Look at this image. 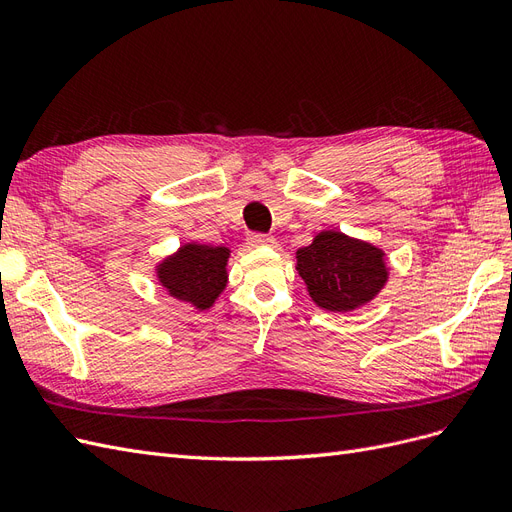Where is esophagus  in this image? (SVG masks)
Returning a JSON list of instances; mask_svg holds the SVG:
<instances>
[{
	"label": "esophagus",
	"mask_w": 512,
	"mask_h": 512,
	"mask_svg": "<svg viewBox=\"0 0 512 512\" xmlns=\"http://www.w3.org/2000/svg\"><path fill=\"white\" fill-rule=\"evenodd\" d=\"M247 243H250L252 247H271V245H275V239L273 237H269V235H250L247 237Z\"/></svg>",
	"instance_id": "obj_1"
}]
</instances>
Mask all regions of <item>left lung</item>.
I'll return each instance as SVG.
<instances>
[{
	"mask_svg": "<svg viewBox=\"0 0 512 512\" xmlns=\"http://www.w3.org/2000/svg\"><path fill=\"white\" fill-rule=\"evenodd\" d=\"M297 271L312 301L335 314L369 303L389 280L380 247L337 230H322L312 243L301 247Z\"/></svg>",
	"mask_w": 512,
	"mask_h": 512,
	"instance_id": "left-lung-1",
	"label": "left lung"
}]
</instances>
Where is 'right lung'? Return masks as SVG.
<instances>
[{
	"mask_svg": "<svg viewBox=\"0 0 512 512\" xmlns=\"http://www.w3.org/2000/svg\"><path fill=\"white\" fill-rule=\"evenodd\" d=\"M228 258L230 250L224 245L185 243L175 254L158 262V282L173 299L205 312L228 284Z\"/></svg>",
	"mask_w": 512,
	"mask_h": 512,
	"instance_id": "obj_1",
	"label": "right lung"
}]
</instances>
